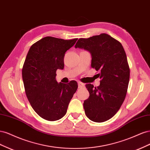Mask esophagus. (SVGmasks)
<instances>
[{
    "instance_id": "34e87169",
    "label": "esophagus",
    "mask_w": 150,
    "mask_h": 150,
    "mask_svg": "<svg viewBox=\"0 0 150 150\" xmlns=\"http://www.w3.org/2000/svg\"><path fill=\"white\" fill-rule=\"evenodd\" d=\"M84 83H81V82H79L78 83V88H83V87H84Z\"/></svg>"
}]
</instances>
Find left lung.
<instances>
[{"label":"left lung","instance_id":"8db88e82","mask_svg":"<svg viewBox=\"0 0 150 150\" xmlns=\"http://www.w3.org/2000/svg\"><path fill=\"white\" fill-rule=\"evenodd\" d=\"M84 49L91 55V67L100 73V85H86L89 97L84 101L85 114L94 122L111 119L123 103L129 81V67L122 44L106 34L81 38L75 48Z\"/></svg>","mask_w":150,"mask_h":150}]
</instances>
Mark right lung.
<instances>
[{
	"instance_id": "1",
	"label": "right lung",
	"mask_w": 150,
	"mask_h": 150,
	"mask_svg": "<svg viewBox=\"0 0 150 150\" xmlns=\"http://www.w3.org/2000/svg\"><path fill=\"white\" fill-rule=\"evenodd\" d=\"M78 39L64 40L45 37L32 45L27 54L22 74L27 98L42 118L56 121L64 116L78 89V83H57V69H64L66 52Z\"/></svg>"
}]
</instances>
